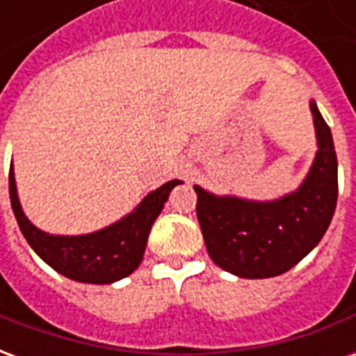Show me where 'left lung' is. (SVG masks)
<instances>
[{"label":"left lung","mask_w":356,"mask_h":356,"mask_svg":"<svg viewBox=\"0 0 356 356\" xmlns=\"http://www.w3.org/2000/svg\"><path fill=\"white\" fill-rule=\"evenodd\" d=\"M316 156L298 191L270 202L216 196L194 185L209 257L240 278H270L296 267L328 231L337 202V156L328 124L311 101Z\"/></svg>","instance_id":"1"}]
</instances>
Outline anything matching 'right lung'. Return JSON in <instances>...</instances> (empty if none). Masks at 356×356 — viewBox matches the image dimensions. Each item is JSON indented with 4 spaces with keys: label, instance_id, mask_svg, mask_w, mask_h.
<instances>
[{
    "label": "right lung",
    "instance_id": "add662e5",
    "mask_svg": "<svg viewBox=\"0 0 356 356\" xmlns=\"http://www.w3.org/2000/svg\"><path fill=\"white\" fill-rule=\"evenodd\" d=\"M179 183L183 181H168L165 185L147 194L145 200L129 216L101 231L80 236H60L43 232L30 223L19 202L13 165L9 170V196L13 211L28 244L57 273L70 280L86 284H112L129 276L139 267L152 223L160 216L173 186H177Z\"/></svg>",
    "mask_w": 356,
    "mask_h": 356
}]
</instances>
